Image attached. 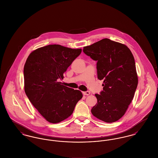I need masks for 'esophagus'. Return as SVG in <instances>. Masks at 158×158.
<instances>
[{
  "label": "esophagus",
  "instance_id": "esophagus-1",
  "mask_svg": "<svg viewBox=\"0 0 158 158\" xmlns=\"http://www.w3.org/2000/svg\"><path fill=\"white\" fill-rule=\"evenodd\" d=\"M83 94L84 95H90V92H89V91H87V92H83Z\"/></svg>",
  "mask_w": 158,
  "mask_h": 158
}]
</instances>
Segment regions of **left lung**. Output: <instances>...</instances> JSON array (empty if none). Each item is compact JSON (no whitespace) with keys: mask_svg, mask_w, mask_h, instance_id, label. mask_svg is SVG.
Returning <instances> with one entry per match:
<instances>
[{"mask_svg":"<svg viewBox=\"0 0 158 158\" xmlns=\"http://www.w3.org/2000/svg\"><path fill=\"white\" fill-rule=\"evenodd\" d=\"M83 52L97 61L98 78L104 80L91 112L106 123L116 122L125 114L137 89L134 57L125 45L107 38L84 47Z\"/></svg>","mask_w":158,"mask_h":158,"instance_id":"1","label":"left lung"}]
</instances>
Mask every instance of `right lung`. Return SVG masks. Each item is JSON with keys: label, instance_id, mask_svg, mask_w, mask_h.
I'll use <instances>...</instances> for the list:
<instances>
[{"label": "right lung", "instance_id": "right-lung-1", "mask_svg": "<svg viewBox=\"0 0 158 158\" xmlns=\"http://www.w3.org/2000/svg\"><path fill=\"white\" fill-rule=\"evenodd\" d=\"M81 49L48 45L32 52L24 66V91L46 120L59 123L71 116L82 93L62 84L63 74Z\"/></svg>", "mask_w": 158, "mask_h": 158}]
</instances>
